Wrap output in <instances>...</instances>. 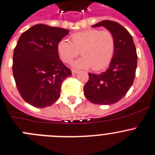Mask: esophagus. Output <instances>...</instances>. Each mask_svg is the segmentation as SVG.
<instances>
[{
    "instance_id": "obj_1",
    "label": "esophagus",
    "mask_w": 155,
    "mask_h": 155,
    "mask_svg": "<svg viewBox=\"0 0 155 155\" xmlns=\"http://www.w3.org/2000/svg\"><path fill=\"white\" fill-rule=\"evenodd\" d=\"M78 71H76V70H72V75H76V74H77L78 73Z\"/></svg>"
}]
</instances>
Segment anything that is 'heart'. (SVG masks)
I'll list each match as a JSON object with an SVG mask.
<instances>
[{
  "instance_id": "b5f03b06",
  "label": "heart",
  "mask_w": 155,
  "mask_h": 155,
  "mask_svg": "<svg viewBox=\"0 0 155 155\" xmlns=\"http://www.w3.org/2000/svg\"><path fill=\"white\" fill-rule=\"evenodd\" d=\"M71 41H59L57 51L65 63H70L80 52L83 57L73 62V68L92 67L93 70L100 71L107 68L112 61L116 44L114 35L110 31L89 29L79 31L71 36Z\"/></svg>"
}]
</instances>
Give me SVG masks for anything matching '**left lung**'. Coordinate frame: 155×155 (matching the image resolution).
Returning <instances> with one entry per match:
<instances>
[{
	"label": "left lung",
	"mask_w": 155,
	"mask_h": 155,
	"mask_svg": "<svg viewBox=\"0 0 155 155\" xmlns=\"http://www.w3.org/2000/svg\"><path fill=\"white\" fill-rule=\"evenodd\" d=\"M106 28L115 38V52L110 66L100 74L89 73L84 86V95L95 104H114L127 94L134 83L137 55L132 36L121 25L110 20L103 21L92 27Z\"/></svg>",
	"instance_id": "1"
}]
</instances>
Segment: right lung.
Wrapping results in <instances>:
<instances>
[{
  "mask_svg": "<svg viewBox=\"0 0 155 155\" xmlns=\"http://www.w3.org/2000/svg\"><path fill=\"white\" fill-rule=\"evenodd\" d=\"M69 30L38 24L25 31L14 50L13 76L28 104L38 108L52 105L61 84L72 72L59 59L57 45Z\"/></svg>",
  "mask_w": 155,
  "mask_h": 155,
  "instance_id": "right-lung-1",
  "label": "right lung"
}]
</instances>
